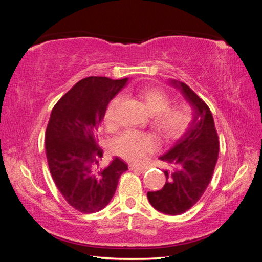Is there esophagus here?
<instances>
[{
	"label": "esophagus",
	"instance_id": "obj_1",
	"mask_svg": "<svg viewBox=\"0 0 262 262\" xmlns=\"http://www.w3.org/2000/svg\"><path fill=\"white\" fill-rule=\"evenodd\" d=\"M129 169H130V170H134V171H140V172H144V171L146 170L145 168H143V167H140V166L133 165V164H131V165L129 166Z\"/></svg>",
	"mask_w": 262,
	"mask_h": 262
}]
</instances>
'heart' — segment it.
<instances>
[{"label": "heart", "instance_id": "heart-1", "mask_svg": "<svg viewBox=\"0 0 262 262\" xmlns=\"http://www.w3.org/2000/svg\"><path fill=\"white\" fill-rule=\"evenodd\" d=\"M140 97L144 100L147 109L153 114L152 124L166 139H178L184 136L192 123L191 109L185 105L170 106L171 99L167 93L158 87H145L140 91ZM122 99L117 95L106 108L105 123L114 125L117 112ZM158 142L153 134L134 130H126L113 141L112 148L121 157L133 163H140L156 150Z\"/></svg>", "mask_w": 262, "mask_h": 262}]
</instances>
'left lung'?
I'll use <instances>...</instances> for the list:
<instances>
[{
  "instance_id": "1",
  "label": "left lung",
  "mask_w": 262,
  "mask_h": 262,
  "mask_svg": "<svg viewBox=\"0 0 262 262\" xmlns=\"http://www.w3.org/2000/svg\"><path fill=\"white\" fill-rule=\"evenodd\" d=\"M178 86L194 109L192 125L160 160L168 163L172 171H164L165 186L158 191H148L149 203L169 215L188 211L207 190L219 156V136L209 106L185 83Z\"/></svg>"
}]
</instances>
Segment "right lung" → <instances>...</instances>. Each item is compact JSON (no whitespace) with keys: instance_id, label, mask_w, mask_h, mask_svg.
Listing matches in <instances>:
<instances>
[{"instance_id":"add662e5","label":"right lung","mask_w":262,"mask_h":262,"mask_svg":"<svg viewBox=\"0 0 262 262\" xmlns=\"http://www.w3.org/2000/svg\"><path fill=\"white\" fill-rule=\"evenodd\" d=\"M129 81L90 76L77 82L54 105L45 143L49 170L66 201L82 213L104 209L128 165L115 157L102 168L97 133L109 101Z\"/></svg>"}]
</instances>
